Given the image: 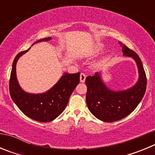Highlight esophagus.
<instances>
[{"label":"esophagus","instance_id":"esophagus-1","mask_svg":"<svg viewBox=\"0 0 155 155\" xmlns=\"http://www.w3.org/2000/svg\"><path fill=\"white\" fill-rule=\"evenodd\" d=\"M85 79H86V75L84 74L81 73L80 75V81L81 82H84L85 81Z\"/></svg>","mask_w":155,"mask_h":155}]
</instances>
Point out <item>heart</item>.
I'll list each match as a JSON object with an SVG mask.
<instances>
[{"label":"heart","mask_w":155,"mask_h":155,"mask_svg":"<svg viewBox=\"0 0 155 155\" xmlns=\"http://www.w3.org/2000/svg\"><path fill=\"white\" fill-rule=\"evenodd\" d=\"M102 47H103V46H102V45H100V46H97L96 50H96V51H100V50H101L102 49Z\"/></svg>","instance_id":"b5f03b06"}]
</instances>
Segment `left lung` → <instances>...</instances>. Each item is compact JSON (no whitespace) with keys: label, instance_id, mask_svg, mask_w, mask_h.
I'll use <instances>...</instances> for the list:
<instances>
[{"label":"left lung","instance_id":"obj_1","mask_svg":"<svg viewBox=\"0 0 155 155\" xmlns=\"http://www.w3.org/2000/svg\"><path fill=\"white\" fill-rule=\"evenodd\" d=\"M119 43L124 55L136 61L139 71L137 83L125 91H114L105 85L98 73L87 76L85 80L87 108L96 118L107 123L117 121L130 114L142 100L147 87V77L139 56L122 42Z\"/></svg>","mask_w":155,"mask_h":155}]
</instances>
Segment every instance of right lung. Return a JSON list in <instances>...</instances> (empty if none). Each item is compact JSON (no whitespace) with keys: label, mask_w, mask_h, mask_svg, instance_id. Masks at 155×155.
<instances>
[{"label":"right lung","mask_w":155,"mask_h":155,"mask_svg":"<svg viewBox=\"0 0 155 155\" xmlns=\"http://www.w3.org/2000/svg\"><path fill=\"white\" fill-rule=\"evenodd\" d=\"M50 39L51 37H48L36 42ZM28 50L18 53L13 61L9 80L11 97L18 109L29 118L42 123L53 121L65 109L71 94L79 84L80 73L64 74L51 89L42 94H35L25 92L18 83L16 64L19 57Z\"/></svg>","instance_id":"add662e5"}]
</instances>
